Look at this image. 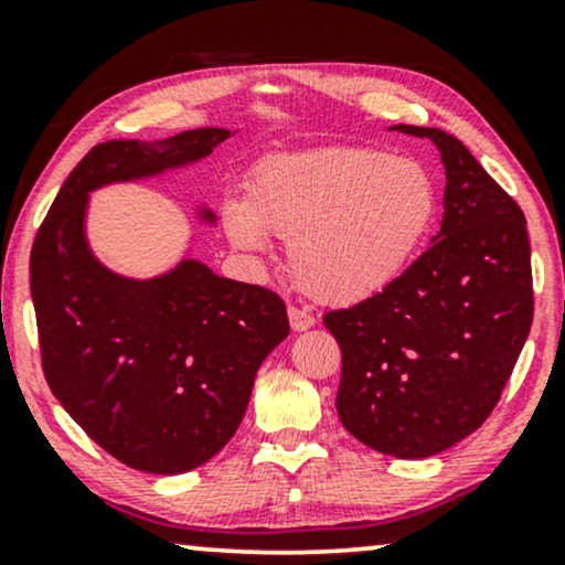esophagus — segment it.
<instances>
[{
    "label": "esophagus",
    "instance_id": "esophagus-1",
    "mask_svg": "<svg viewBox=\"0 0 565 565\" xmlns=\"http://www.w3.org/2000/svg\"><path fill=\"white\" fill-rule=\"evenodd\" d=\"M288 319H290V327H292V331H306V329H311L313 323H316V319L308 311H303V308H298V306H290L288 308Z\"/></svg>",
    "mask_w": 565,
    "mask_h": 565
}]
</instances>
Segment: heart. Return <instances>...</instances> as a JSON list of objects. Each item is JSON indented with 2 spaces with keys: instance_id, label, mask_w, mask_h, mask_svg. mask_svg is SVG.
Listing matches in <instances>:
<instances>
[{
  "instance_id": "b5f03b06",
  "label": "heart",
  "mask_w": 565,
  "mask_h": 565,
  "mask_svg": "<svg viewBox=\"0 0 565 565\" xmlns=\"http://www.w3.org/2000/svg\"><path fill=\"white\" fill-rule=\"evenodd\" d=\"M437 211V182L422 161L334 146L262 159L246 200H226L221 221L249 254L267 249V234L290 238L300 288L323 303H354L406 273Z\"/></svg>"
}]
</instances>
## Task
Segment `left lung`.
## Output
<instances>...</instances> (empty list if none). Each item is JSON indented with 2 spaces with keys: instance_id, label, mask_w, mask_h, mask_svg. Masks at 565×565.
Returning a JSON list of instances; mask_svg holds the SVG:
<instances>
[{
  "instance_id": "obj_1",
  "label": "left lung",
  "mask_w": 565,
  "mask_h": 565,
  "mask_svg": "<svg viewBox=\"0 0 565 565\" xmlns=\"http://www.w3.org/2000/svg\"><path fill=\"white\" fill-rule=\"evenodd\" d=\"M393 130L439 149L443 226L396 282L323 323L342 350L344 429L377 452L416 460L473 435L499 404L532 327V267L522 207L458 138Z\"/></svg>"
}]
</instances>
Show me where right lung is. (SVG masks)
<instances>
[{"mask_svg": "<svg viewBox=\"0 0 565 565\" xmlns=\"http://www.w3.org/2000/svg\"><path fill=\"white\" fill-rule=\"evenodd\" d=\"M226 128L97 143L66 177L30 252L43 373L68 416L143 473L203 466L234 437L254 375L288 337L280 296L182 259L151 280L107 269L87 244V198L205 159ZM200 218L213 223L211 211Z\"/></svg>", "mask_w": 565, "mask_h": 565, "instance_id": "obj_1", "label": "right lung"}]
</instances>
